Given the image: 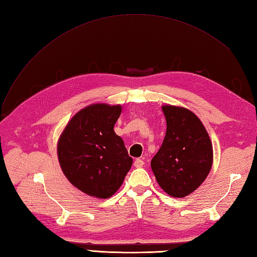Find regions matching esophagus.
Returning a JSON list of instances; mask_svg holds the SVG:
<instances>
[{
    "instance_id": "1",
    "label": "esophagus",
    "mask_w": 257,
    "mask_h": 257,
    "mask_svg": "<svg viewBox=\"0 0 257 257\" xmlns=\"http://www.w3.org/2000/svg\"><path fill=\"white\" fill-rule=\"evenodd\" d=\"M144 164H145V162H144L143 160H141V159H136V160L134 161V166L137 167V168L143 167Z\"/></svg>"
}]
</instances>
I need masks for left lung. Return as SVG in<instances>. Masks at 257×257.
<instances>
[{"mask_svg":"<svg viewBox=\"0 0 257 257\" xmlns=\"http://www.w3.org/2000/svg\"><path fill=\"white\" fill-rule=\"evenodd\" d=\"M167 128L164 141L151 161L161 188L172 197H185L205 181L213 163L208 132L188 108L163 105Z\"/></svg>","mask_w":257,"mask_h":257,"instance_id":"left-lung-1","label":"left lung"}]
</instances>
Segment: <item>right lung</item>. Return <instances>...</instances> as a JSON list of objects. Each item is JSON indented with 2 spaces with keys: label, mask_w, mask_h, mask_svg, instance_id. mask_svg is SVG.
Listing matches in <instances>:
<instances>
[{
  "label": "right lung",
  "mask_w": 257,
  "mask_h": 257,
  "mask_svg": "<svg viewBox=\"0 0 257 257\" xmlns=\"http://www.w3.org/2000/svg\"><path fill=\"white\" fill-rule=\"evenodd\" d=\"M121 105L92 104L68 121L58 141L62 172L87 195L109 198L120 189L133 164L113 126Z\"/></svg>",
  "instance_id": "add662e5"
}]
</instances>
